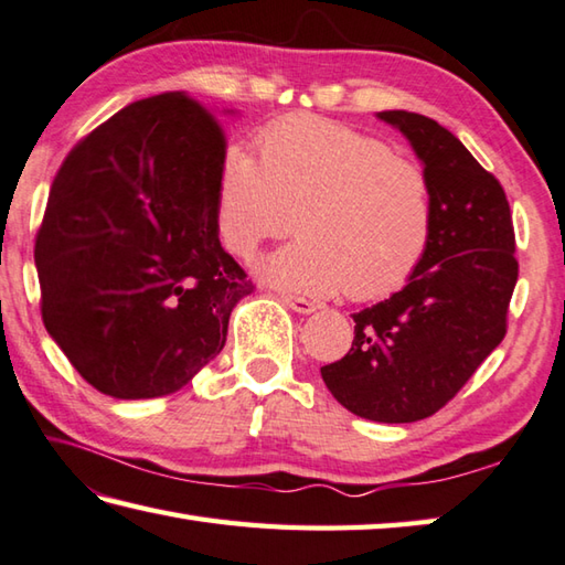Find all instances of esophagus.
Segmentation results:
<instances>
[{
	"label": "esophagus",
	"instance_id": "1",
	"mask_svg": "<svg viewBox=\"0 0 565 565\" xmlns=\"http://www.w3.org/2000/svg\"><path fill=\"white\" fill-rule=\"evenodd\" d=\"M281 301H284L286 306H289L291 311H296V313H313V311H316V303L309 301V299H303V296L281 294Z\"/></svg>",
	"mask_w": 565,
	"mask_h": 565
}]
</instances>
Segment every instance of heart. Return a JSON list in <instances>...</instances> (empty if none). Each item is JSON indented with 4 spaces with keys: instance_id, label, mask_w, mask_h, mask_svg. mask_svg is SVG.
I'll return each instance as SVG.
<instances>
[{
    "instance_id": "1",
    "label": "heart",
    "mask_w": 565,
    "mask_h": 565,
    "mask_svg": "<svg viewBox=\"0 0 565 565\" xmlns=\"http://www.w3.org/2000/svg\"><path fill=\"white\" fill-rule=\"evenodd\" d=\"M249 150L224 152L214 224L224 249L252 259L266 239H299L262 264L284 289L355 301L395 294L423 264L435 232V194L417 162L343 122L276 120Z\"/></svg>"
}]
</instances>
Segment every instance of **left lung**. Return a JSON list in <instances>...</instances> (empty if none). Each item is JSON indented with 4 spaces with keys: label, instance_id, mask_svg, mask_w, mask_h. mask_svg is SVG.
<instances>
[{
    "label": "left lung",
    "instance_id": "1",
    "mask_svg": "<svg viewBox=\"0 0 565 565\" xmlns=\"http://www.w3.org/2000/svg\"><path fill=\"white\" fill-rule=\"evenodd\" d=\"M377 118L399 128L435 194V232L403 291L353 313L355 338L321 367L331 395L375 423L435 415L504 341L519 279L514 222L499 180L437 120L407 110Z\"/></svg>",
    "mask_w": 565,
    "mask_h": 565
}]
</instances>
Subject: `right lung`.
I'll use <instances>...</instances> for the list:
<instances>
[{"label":"right lung","instance_id":"1","mask_svg":"<svg viewBox=\"0 0 565 565\" xmlns=\"http://www.w3.org/2000/svg\"><path fill=\"white\" fill-rule=\"evenodd\" d=\"M224 152L214 113L168 90L118 110L61 162L34 244L41 318L98 393H178L254 291L214 224Z\"/></svg>","mask_w":565,"mask_h":565}]
</instances>
